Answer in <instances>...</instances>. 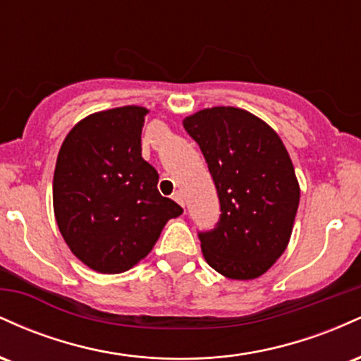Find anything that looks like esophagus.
<instances>
[{
  "instance_id": "1",
  "label": "esophagus",
  "mask_w": 361,
  "mask_h": 361,
  "mask_svg": "<svg viewBox=\"0 0 361 361\" xmlns=\"http://www.w3.org/2000/svg\"><path fill=\"white\" fill-rule=\"evenodd\" d=\"M173 198H175V200L178 202V204H180L181 207H185V200H183V193L181 192H176V193H173Z\"/></svg>"
}]
</instances>
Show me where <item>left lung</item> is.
Segmentation results:
<instances>
[{"mask_svg":"<svg viewBox=\"0 0 361 361\" xmlns=\"http://www.w3.org/2000/svg\"><path fill=\"white\" fill-rule=\"evenodd\" d=\"M200 146L221 202L212 231L198 233L204 258L233 280L258 279L287 250L300 188L287 149L267 122L235 106L183 120Z\"/></svg>","mask_w":361,"mask_h":361,"instance_id":"8db88e82","label":"left lung"}]
</instances>
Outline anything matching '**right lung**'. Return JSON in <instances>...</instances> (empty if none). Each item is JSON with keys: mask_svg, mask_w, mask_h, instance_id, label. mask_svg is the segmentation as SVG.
<instances>
[{"mask_svg": "<svg viewBox=\"0 0 361 361\" xmlns=\"http://www.w3.org/2000/svg\"><path fill=\"white\" fill-rule=\"evenodd\" d=\"M147 110L120 106L82 118L62 142L54 171V214L66 244L98 273H122L146 258L169 219L183 214L157 192L142 159Z\"/></svg>", "mask_w": 361, "mask_h": 361, "instance_id": "1", "label": "right lung"}]
</instances>
